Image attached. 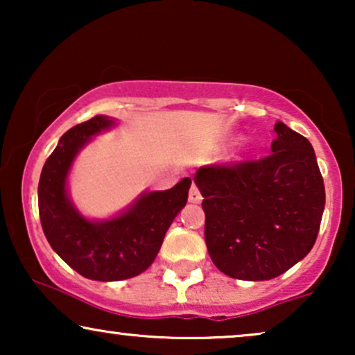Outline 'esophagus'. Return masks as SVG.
<instances>
[{
    "label": "esophagus",
    "instance_id": "1",
    "mask_svg": "<svg viewBox=\"0 0 355 355\" xmlns=\"http://www.w3.org/2000/svg\"><path fill=\"white\" fill-rule=\"evenodd\" d=\"M189 202H191V203H200L202 202V193L197 189L196 184H192L191 191H189Z\"/></svg>",
    "mask_w": 355,
    "mask_h": 355
}]
</instances>
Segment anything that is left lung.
<instances>
[{
    "mask_svg": "<svg viewBox=\"0 0 355 355\" xmlns=\"http://www.w3.org/2000/svg\"><path fill=\"white\" fill-rule=\"evenodd\" d=\"M275 132L266 158L202 166L193 176L203 197L208 254L236 279L283 275L318 236L324 186L312 144L281 121Z\"/></svg>",
    "mask_w": 355,
    "mask_h": 355,
    "instance_id": "1",
    "label": "left lung"
}]
</instances>
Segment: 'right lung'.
<instances>
[{"instance_id": "obj_1", "label": "right lung", "mask_w": 355, "mask_h": 355, "mask_svg": "<svg viewBox=\"0 0 355 355\" xmlns=\"http://www.w3.org/2000/svg\"><path fill=\"white\" fill-rule=\"evenodd\" d=\"M116 119L96 114L62 135L38 182V211L51 249L84 278L123 281L153 263L164 234L186 207L191 178L168 191H145L118 215L92 220L82 215L67 191L74 159L92 137L113 129Z\"/></svg>"}]
</instances>
